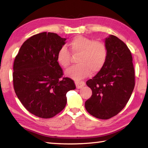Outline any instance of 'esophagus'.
I'll use <instances>...</instances> for the list:
<instances>
[{"mask_svg": "<svg viewBox=\"0 0 148 148\" xmlns=\"http://www.w3.org/2000/svg\"><path fill=\"white\" fill-rule=\"evenodd\" d=\"M75 84H76L77 89L82 88V87H83L86 85V83L83 81H76L75 82Z\"/></svg>", "mask_w": 148, "mask_h": 148, "instance_id": "esophagus-1", "label": "esophagus"}]
</instances>
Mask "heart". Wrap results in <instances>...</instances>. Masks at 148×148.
<instances>
[{
    "mask_svg": "<svg viewBox=\"0 0 148 148\" xmlns=\"http://www.w3.org/2000/svg\"><path fill=\"white\" fill-rule=\"evenodd\" d=\"M73 55H79L78 64L66 71L67 76L79 80L92 74L98 73L103 69L108 58L107 47L103 42L83 36H76L69 42ZM71 56L65 47H61L57 54V61L62 68L66 69L71 64Z\"/></svg>",
    "mask_w": 148,
    "mask_h": 148,
    "instance_id": "b5f03b06",
    "label": "heart"
}]
</instances>
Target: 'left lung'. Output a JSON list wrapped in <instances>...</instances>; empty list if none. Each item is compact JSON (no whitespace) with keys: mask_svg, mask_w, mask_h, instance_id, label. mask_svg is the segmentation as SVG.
<instances>
[{"mask_svg":"<svg viewBox=\"0 0 148 148\" xmlns=\"http://www.w3.org/2000/svg\"><path fill=\"white\" fill-rule=\"evenodd\" d=\"M108 50L106 64L86 84L92 95L85 102L91 116L101 119L119 113L128 102L135 85L131 52L123 42L114 35L105 40Z\"/></svg>","mask_w":148,"mask_h":148,"instance_id":"1","label":"left lung"}]
</instances>
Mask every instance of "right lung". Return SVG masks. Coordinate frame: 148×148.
I'll return each mask as SVG.
<instances>
[{"label":"right lung","mask_w":148,"mask_h":148,"mask_svg":"<svg viewBox=\"0 0 148 148\" xmlns=\"http://www.w3.org/2000/svg\"><path fill=\"white\" fill-rule=\"evenodd\" d=\"M65 40L53 32L35 34L24 42L14 60L15 92L30 113L41 118L61 112L66 104V92L76 89L73 80L62 77L57 61Z\"/></svg>","instance_id":"add662e5"}]
</instances>
